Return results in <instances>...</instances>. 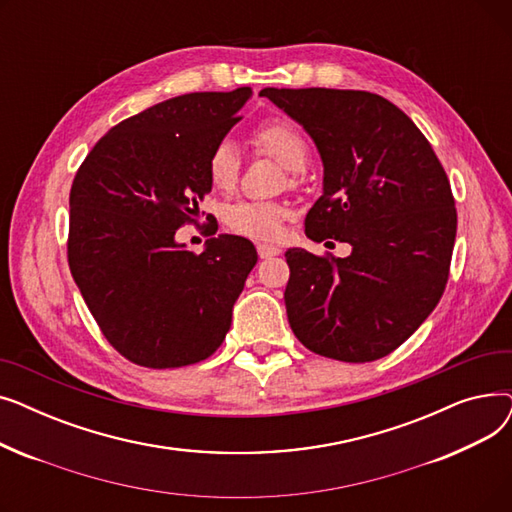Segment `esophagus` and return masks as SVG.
Listing matches in <instances>:
<instances>
[{
	"label": "esophagus",
	"mask_w": 512,
	"mask_h": 512,
	"mask_svg": "<svg viewBox=\"0 0 512 512\" xmlns=\"http://www.w3.org/2000/svg\"><path fill=\"white\" fill-rule=\"evenodd\" d=\"M257 253L261 259H272L276 255H280V249L274 247V245H265V242H259L257 245Z\"/></svg>",
	"instance_id": "1"
}]
</instances>
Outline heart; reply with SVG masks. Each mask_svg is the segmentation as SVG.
I'll use <instances>...</instances> for the list:
<instances>
[{
	"label": "heart",
	"mask_w": 512,
	"mask_h": 512,
	"mask_svg": "<svg viewBox=\"0 0 512 512\" xmlns=\"http://www.w3.org/2000/svg\"><path fill=\"white\" fill-rule=\"evenodd\" d=\"M253 145L272 155L288 172H303L309 161V147L303 134L284 120H274L253 132ZM242 157L232 139L213 145L207 157V174L218 191H232L238 184ZM290 209L278 201H238L224 211L226 226L247 238L274 240L282 234Z\"/></svg>",
	"instance_id": "obj_1"
}]
</instances>
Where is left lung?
I'll return each instance as SVG.
<instances>
[{
	"mask_svg": "<svg viewBox=\"0 0 512 512\" xmlns=\"http://www.w3.org/2000/svg\"><path fill=\"white\" fill-rule=\"evenodd\" d=\"M313 139L324 191L309 209L311 240L351 255L288 249L284 303L309 351L346 363L390 355L442 297L456 209L432 145L388 99L367 91L263 89Z\"/></svg>",
	"mask_w": 512,
	"mask_h": 512,
	"instance_id": "1",
	"label": "left lung"
}]
</instances>
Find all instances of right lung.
Masks as SVG:
<instances>
[{
	"label": "right lung",
	"instance_id": "obj_1",
	"mask_svg": "<svg viewBox=\"0 0 512 512\" xmlns=\"http://www.w3.org/2000/svg\"><path fill=\"white\" fill-rule=\"evenodd\" d=\"M249 97L240 87L147 107L105 132L74 176L70 272L103 336L132 363H199L230 330L257 263L253 242L218 234L195 255L176 230L211 193L207 157Z\"/></svg>",
	"mask_w": 512,
	"mask_h": 512
}]
</instances>
